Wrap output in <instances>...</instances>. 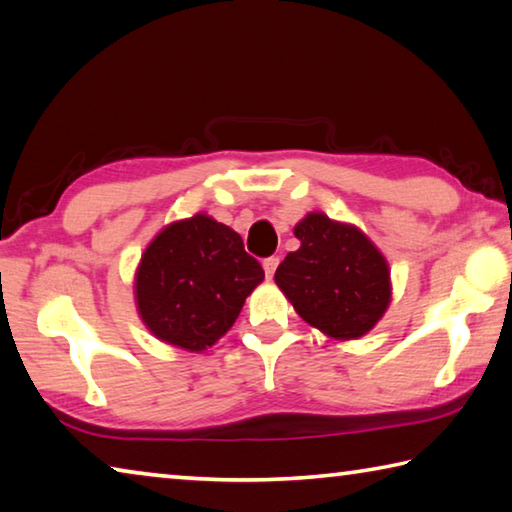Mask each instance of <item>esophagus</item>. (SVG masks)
I'll use <instances>...</instances> for the list:
<instances>
[{"mask_svg": "<svg viewBox=\"0 0 512 512\" xmlns=\"http://www.w3.org/2000/svg\"><path fill=\"white\" fill-rule=\"evenodd\" d=\"M277 264H280V259H277V257H268V259H264V273H266V280H273Z\"/></svg>", "mask_w": 512, "mask_h": 512, "instance_id": "obj_1", "label": "esophagus"}]
</instances>
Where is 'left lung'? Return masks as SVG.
<instances>
[{
	"label": "left lung",
	"mask_w": 512,
	"mask_h": 512,
	"mask_svg": "<svg viewBox=\"0 0 512 512\" xmlns=\"http://www.w3.org/2000/svg\"><path fill=\"white\" fill-rule=\"evenodd\" d=\"M300 248L277 266L282 288L302 320L336 340H356L383 318L392 284L380 250L356 226L311 212L295 226Z\"/></svg>",
	"instance_id": "8db88e82"
}]
</instances>
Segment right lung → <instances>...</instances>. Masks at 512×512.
I'll return each mask as SVG.
<instances>
[{
    "label": "right lung",
    "mask_w": 512,
    "mask_h": 512,
    "mask_svg": "<svg viewBox=\"0 0 512 512\" xmlns=\"http://www.w3.org/2000/svg\"><path fill=\"white\" fill-rule=\"evenodd\" d=\"M262 280L264 268L235 230L194 215L165 226L145 248L134 282L138 315L167 345L203 351L235 324Z\"/></svg>",
    "instance_id": "right-lung-1"
}]
</instances>
